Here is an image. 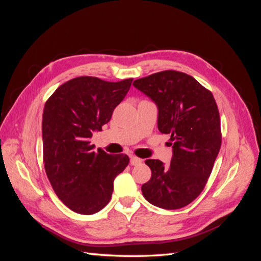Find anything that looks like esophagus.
I'll return each mask as SVG.
<instances>
[{"label": "esophagus", "mask_w": 261, "mask_h": 261, "mask_svg": "<svg viewBox=\"0 0 261 261\" xmlns=\"http://www.w3.org/2000/svg\"><path fill=\"white\" fill-rule=\"evenodd\" d=\"M141 163H142V159L138 158V157H136V156H131V157H130V164H131L132 166L140 165Z\"/></svg>", "instance_id": "1"}]
</instances>
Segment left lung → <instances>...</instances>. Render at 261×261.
<instances>
[{
    "mask_svg": "<svg viewBox=\"0 0 261 261\" xmlns=\"http://www.w3.org/2000/svg\"><path fill=\"white\" fill-rule=\"evenodd\" d=\"M134 86L157 105L158 130L173 141L169 167L146 160L151 178L141 186L143 196L165 210L184 207L203 191L220 151L218 105L212 93L180 71H160L135 81Z\"/></svg>",
    "mask_w": 261,
    "mask_h": 261,
    "instance_id": "left-lung-1",
    "label": "left lung"
}]
</instances>
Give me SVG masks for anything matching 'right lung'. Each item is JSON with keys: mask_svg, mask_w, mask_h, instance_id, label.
<instances>
[{"mask_svg": "<svg viewBox=\"0 0 261 261\" xmlns=\"http://www.w3.org/2000/svg\"><path fill=\"white\" fill-rule=\"evenodd\" d=\"M132 79L105 82L82 76L60 85L42 114L43 164L60 201L80 214H94L107 205L115 177L129 164L126 154L93 151L90 139L111 120L129 92Z\"/></svg>", "mask_w": 261, "mask_h": 261, "instance_id": "add662e5", "label": "right lung"}]
</instances>
